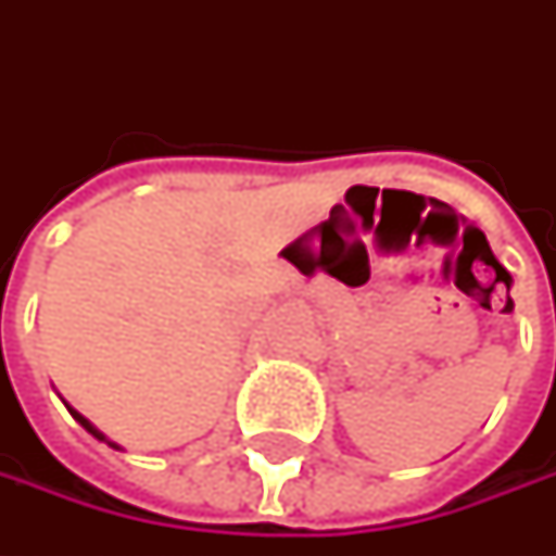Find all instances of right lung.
<instances>
[{
  "label": "right lung",
  "mask_w": 556,
  "mask_h": 556,
  "mask_svg": "<svg viewBox=\"0 0 556 556\" xmlns=\"http://www.w3.org/2000/svg\"><path fill=\"white\" fill-rule=\"evenodd\" d=\"M67 412H71V415H74L76 424H79V427H86V430H89V433H92V437L101 439V442H108V445H111V448H119L117 442H111V439L104 437V433H101V430H98V427H92V424H89V420H86V417L79 415V412H74V408H71V405H67Z\"/></svg>",
  "instance_id": "add662e5"
}]
</instances>
